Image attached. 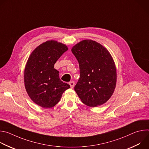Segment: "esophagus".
<instances>
[{
  "instance_id": "esophagus-1",
  "label": "esophagus",
  "mask_w": 149,
  "mask_h": 149,
  "mask_svg": "<svg viewBox=\"0 0 149 149\" xmlns=\"http://www.w3.org/2000/svg\"><path fill=\"white\" fill-rule=\"evenodd\" d=\"M69 84H70V86L71 88H74V87L75 82H74V81H70V82H69Z\"/></svg>"
}]
</instances>
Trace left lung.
<instances>
[{
  "label": "left lung",
  "instance_id": "1",
  "mask_svg": "<svg viewBox=\"0 0 149 149\" xmlns=\"http://www.w3.org/2000/svg\"><path fill=\"white\" fill-rule=\"evenodd\" d=\"M78 61L80 78L74 90L81 101L90 107L107 102L114 93L117 71L109 51L91 39L80 41L71 49Z\"/></svg>",
  "mask_w": 149,
  "mask_h": 149
}]
</instances>
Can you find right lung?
Listing matches in <instances>:
<instances>
[{"instance_id":"add662e5","label":"right lung","mask_w":149,"mask_h":149,"mask_svg":"<svg viewBox=\"0 0 149 149\" xmlns=\"http://www.w3.org/2000/svg\"><path fill=\"white\" fill-rule=\"evenodd\" d=\"M68 49V47L54 40L38 46L31 54L24 70L26 91L32 101L44 109L52 108L60 101L70 85L59 78L54 64Z\"/></svg>"}]
</instances>
